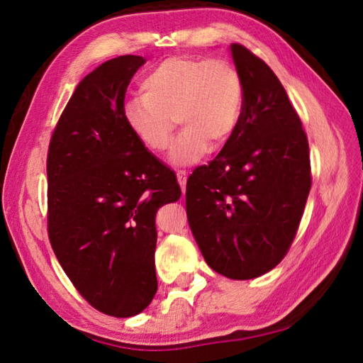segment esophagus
I'll use <instances>...</instances> for the list:
<instances>
[{
	"label": "esophagus",
	"instance_id": "1",
	"mask_svg": "<svg viewBox=\"0 0 363 363\" xmlns=\"http://www.w3.org/2000/svg\"><path fill=\"white\" fill-rule=\"evenodd\" d=\"M176 177H177V182H179V186H181V189H182V192H186V184H187V173L186 171H182V169H179L176 173Z\"/></svg>",
	"mask_w": 363,
	"mask_h": 363
}]
</instances>
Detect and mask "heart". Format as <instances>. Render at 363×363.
<instances>
[{"label":"heart","mask_w":363,"mask_h":363,"mask_svg":"<svg viewBox=\"0 0 363 363\" xmlns=\"http://www.w3.org/2000/svg\"><path fill=\"white\" fill-rule=\"evenodd\" d=\"M140 91L123 104V121L147 150L163 152L174 116L182 126L168 155L174 167L196 162L210 144L223 147L242 118L243 82L225 60L168 57L145 73Z\"/></svg>","instance_id":"1"}]
</instances>
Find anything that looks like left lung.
Instances as JSON below:
<instances>
[{
	"instance_id": "1",
	"label": "left lung",
	"mask_w": 363,
	"mask_h": 363,
	"mask_svg": "<svg viewBox=\"0 0 363 363\" xmlns=\"http://www.w3.org/2000/svg\"><path fill=\"white\" fill-rule=\"evenodd\" d=\"M245 89L240 123L218 157L189 177L190 230L208 266L250 280L284 259L311 190L303 125L270 67L233 43Z\"/></svg>"
}]
</instances>
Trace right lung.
<instances>
[{"label": "right lung", "mask_w": 363, "mask_h": 363, "mask_svg": "<svg viewBox=\"0 0 363 363\" xmlns=\"http://www.w3.org/2000/svg\"><path fill=\"white\" fill-rule=\"evenodd\" d=\"M140 56L86 75L60 115L48 152V232L67 277L97 311L133 317L157 293L155 216L181 199L176 174L123 121Z\"/></svg>", "instance_id": "add662e5"}]
</instances>
